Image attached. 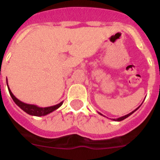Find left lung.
<instances>
[{
    "instance_id": "obj_1",
    "label": "left lung",
    "mask_w": 160,
    "mask_h": 160,
    "mask_svg": "<svg viewBox=\"0 0 160 160\" xmlns=\"http://www.w3.org/2000/svg\"><path fill=\"white\" fill-rule=\"evenodd\" d=\"M139 106L138 107V108H137V109H134V111L130 112V113H129V114H126V115H124V116L119 117V118H118V119H113V120H114V121H121V120H123V119H126V118H128V117H129V115H131V114H133V113H134V112H135V111H136L137 109H139ZM99 114H101V115H102V114H100V113H99Z\"/></svg>"
}]
</instances>
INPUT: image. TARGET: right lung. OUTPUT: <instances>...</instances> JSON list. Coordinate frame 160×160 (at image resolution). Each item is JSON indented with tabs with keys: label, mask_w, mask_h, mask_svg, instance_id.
Wrapping results in <instances>:
<instances>
[{
	"label": "right lung",
	"mask_w": 160,
	"mask_h": 160,
	"mask_svg": "<svg viewBox=\"0 0 160 160\" xmlns=\"http://www.w3.org/2000/svg\"><path fill=\"white\" fill-rule=\"evenodd\" d=\"M6 84H7V79H6ZM7 87H8L9 93H10V95H11L12 100H14V102L16 103V105H18L22 110H24V111L26 112V113H27L28 114H30V115H33V116H44V115H46V114H50V113H51V112H53L55 109H57L58 108L61 106L63 104L62 101V102H60V104H58V105L49 107H39L37 106V105L26 104V103H24L22 102V101H21L20 100H18V99L12 94V92H11V90H10V88H9L8 84H7Z\"/></svg>",
	"instance_id": "1"
}]
</instances>
